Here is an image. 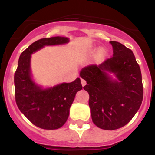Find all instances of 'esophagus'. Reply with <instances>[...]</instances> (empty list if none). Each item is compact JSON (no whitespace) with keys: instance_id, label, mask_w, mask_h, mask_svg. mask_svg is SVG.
I'll return each instance as SVG.
<instances>
[{"instance_id":"esophagus-1","label":"esophagus","mask_w":155,"mask_h":155,"mask_svg":"<svg viewBox=\"0 0 155 155\" xmlns=\"http://www.w3.org/2000/svg\"><path fill=\"white\" fill-rule=\"evenodd\" d=\"M81 84H82V86H83V87H84V86L85 85V84H86V81H85V80H84V79L81 78Z\"/></svg>"}]
</instances>
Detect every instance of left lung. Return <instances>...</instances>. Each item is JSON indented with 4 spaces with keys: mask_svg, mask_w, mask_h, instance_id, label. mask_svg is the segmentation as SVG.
<instances>
[{
    "mask_svg": "<svg viewBox=\"0 0 155 155\" xmlns=\"http://www.w3.org/2000/svg\"><path fill=\"white\" fill-rule=\"evenodd\" d=\"M109 42L113 57L98 66L82 68L80 76L87 82L84 89L89 94L93 123L113 130L132 120L140 107L143 92L141 71L132 50L116 41Z\"/></svg>",
    "mask_w": 155,
    "mask_h": 155,
    "instance_id": "8db88e82",
    "label": "left lung"
}]
</instances>
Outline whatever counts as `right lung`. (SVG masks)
Masks as SVG:
<instances>
[{
  "instance_id": "1",
  "label": "right lung",
  "mask_w": 155,
  "mask_h": 155,
  "mask_svg": "<svg viewBox=\"0 0 155 155\" xmlns=\"http://www.w3.org/2000/svg\"><path fill=\"white\" fill-rule=\"evenodd\" d=\"M69 38H43L31 43L19 57L15 74V101L19 110L36 127L57 130L66 123L77 92L82 89L79 78L71 83H61L43 87L32 78L31 54L45 46L68 43Z\"/></svg>"
}]
</instances>
